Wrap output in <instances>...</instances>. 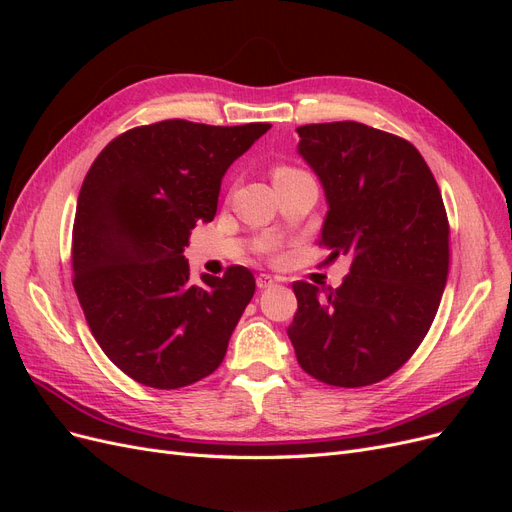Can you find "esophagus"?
I'll return each instance as SVG.
<instances>
[{"label":"esophagus","instance_id":"esophagus-1","mask_svg":"<svg viewBox=\"0 0 512 512\" xmlns=\"http://www.w3.org/2000/svg\"><path fill=\"white\" fill-rule=\"evenodd\" d=\"M275 284V277H271V275H267V273H260L258 277H256V286L260 288V290H267V288H271Z\"/></svg>","mask_w":512,"mask_h":512}]
</instances>
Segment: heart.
<instances>
[{
    "label": "heart",
    "instance_id": "heart-1",
    "mask_svg": "<svg viewBox=\"0 0 512 512\" xmlns=\"http://www.w3.org/2000/svg\"><path fill=\"white\" fill-rule=\"evenodd\" d=\"M299 175H305L303 170L294 168V166H288V164H277V166H273V170H271L273 183H280V181H286V179H292V177H299Z\"/></svg>",
    "mask_w": 512,
    "mask_h": 512
}]
</instances>
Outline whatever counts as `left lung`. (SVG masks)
Instances as JSON below:
<instances>
[{
	"label": "left lung",
	"instance_id": "1",
	"mask_svg": "<svg viewBox=\"0 0 512 512\" xmlns=\"http://www.w3.org/2000/svg\"><path fill=\"white\" fill-rule=\"evenodd\" d=\"M299 156L327 198L320 245L350 258L339 288L294 282L288 327L299 365L320 382L367 386L421 346L448 275L442 194L414 145L359 121L297 128Z\"/></svg>",
	"mask_w": 512,
	"mask_h": 512
}]
</instances>
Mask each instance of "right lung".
Returning <instances> with one entry per match:
<instances>
[{"mask_svg": "<svg viewBox=\"0 0 512 512\" xmlns=\"http://www.w3.org/2000/svg\"><path fill=\"white\" fill-rule=\"evenodd\" d=\"M271 126L168 119L123 132L91 164L72 230L74 290L96 342L123 374L181 389L213 374L256 282L250 269L190 282L183 256L211 222L230 164Z\"/></svg>", "mask_w": 512, "mask_h": 512, "instance_id": "add662e5", "label": "right lung"}]
</instances>
